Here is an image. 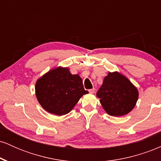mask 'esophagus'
<instances>
[{
    "mask_svg": "<svg viewBox=\"0 0 161 161\" xmlns=\"http://www.w3.org/2000/svg\"><path fill=\"white\" fill-rule=\"evenodd\" d=\"M88 92H89V93L94 94V93H95V88H92V89H89V90H88Z\"/></svg>",
    "mask_w": 161,
    "mask_h": 161,
    "instance_id": "obj_1",
    "label": "esophagus"
}]
</instances>
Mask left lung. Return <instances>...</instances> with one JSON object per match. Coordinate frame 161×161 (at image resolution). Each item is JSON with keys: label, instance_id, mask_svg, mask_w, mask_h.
Listing matches in <instances>:
<instances>
[{"label": "left lung", "instance_id": "left-lung-1", "mask_svg": "<svg viewBox=\"0 0 161 161\" xmlns=\"http://www.w3.org/2000/svg\"><path fill=\"white\" fill-rule=\"evenodd\" d=\"M101 106L109 115L128 114L136 106L138 91L130 80L119 72H109L97 92Z\"/></svg>", "mask_w": 161, "mask_h": 161}]
</instances>
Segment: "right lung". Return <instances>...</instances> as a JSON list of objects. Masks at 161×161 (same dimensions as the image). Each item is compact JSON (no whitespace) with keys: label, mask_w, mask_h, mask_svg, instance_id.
I'll list each match as a JSON object with an SVG mask.
<instances>
[{"label":"right lung","mask_w":161,"mask_h":161,"mask_svg":"<svg viewBox=\"0 0 161 161\" xmlns=\"http://www.w3.org/2000/svg\"><path fill=\"white\" fill-rule=\"evenodd\" d=\"M36 95L46 111L57 116L67 114L79 99L88 93L84 89L82 79L70 73L67 67L52 68L37 79Z\"/></svg>","instance_id":"obj_1"}]
</instances>
